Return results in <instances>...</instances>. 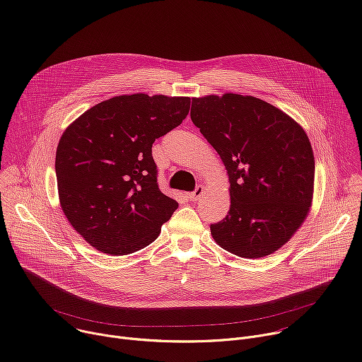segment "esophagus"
I'll use <instances>...</instances> for the list:
<instances>
[{"label": "esophagus", "instance_id": "34e87169", "mask_svg": "<svg viewBox=\"0 0 362 362\" xmlns=\"http://www.w3.org/2000/svg\"><path fill=\"white\" fill-rule=\"evenodd\" d=\"M203 193H204V187H203V186H197V187L194 189V192H192V193L189 194V199H190L192 202H196V200H199V199L203 196Z\"/></svg>", "mask_w": 362, "mask_h": 362}]
</instances>
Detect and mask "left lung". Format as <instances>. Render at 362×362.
Segmentation results:
<instances>
[{
  "mask_svg": "<svg viewBox=\"0 0 362 362\" xmlns=\"http://www.w3.org/2000/svg\"><path fill=\"white\" fill-rule=\"evenodd\" d=\"M190 119L229 176L230 209L211 225L215 242L247 259L274 253L313 206L315 159L305 130L269 103L235 93L193 97Z\"/></svg>",
  "mask_w": 362,
  "mask_h": 362,
  "instance_id": "8db88e82",
  "label": "left lung"
}]
</instances>
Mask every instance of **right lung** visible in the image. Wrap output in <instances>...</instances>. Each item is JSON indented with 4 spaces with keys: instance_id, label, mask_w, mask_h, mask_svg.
Returning a JSON list of instances; mask_svg holds the SVG:
<instances>
[{
    "instance_id": "1",
    "label": "right lung",
    "mask_w": 362,
    "mask_h": 362,
    "mask_svg": "<svg viewBox=\"0 0 362 362\" xmlns=\"http://www.w3.org/2000/svg\"><path fill=\"white\" fill-rule=\"evenodd\" d=\"M189 109L190 97L116 95L64 130L56 153L60 206L94 249L122 256L158 239L177 202L158 186L151 146Z\"/></svg>"
}]
</instances>
